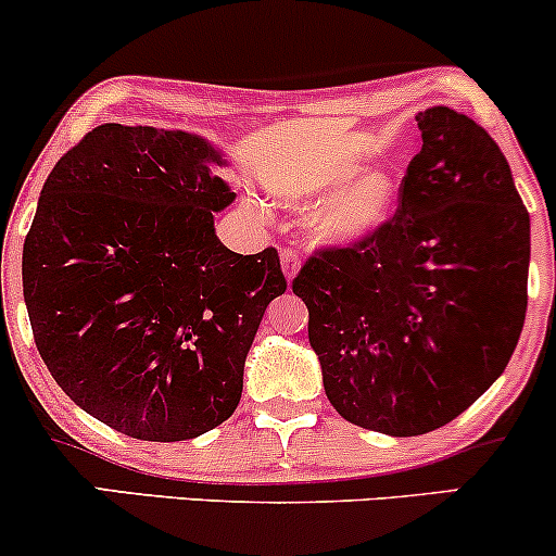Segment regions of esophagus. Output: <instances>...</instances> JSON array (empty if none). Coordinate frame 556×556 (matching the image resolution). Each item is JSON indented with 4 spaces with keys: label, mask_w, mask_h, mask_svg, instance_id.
Masks as SVG:
<instances>
[{
    "label": "esophagus",
    "mask_w": 556,
    "mask_h": 556,
    "mask_svg": "<svg viewBox=\"0 0 556 556\" xmlns=\"http://www.w3.org/2000/svg\"><path fill=\"white\" fill-rule=\"evenodd\" d=\"M298 269H300V258H298V253H295V251H290V248H285V251H282V271H285L287 282H292V279H295Z\"/></svg>",
    "instance_id": "34e87169"
}]
</instances>
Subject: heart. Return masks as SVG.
I'll return each mask as SVG.
<instances>
[{
    "label": "heart",
    "instance_id": "obj_1",
    "mask_svg": "<svg viewBox=\"0 0 556 556\" xmlns=\"http://www.w3.org/2000/svg\"><path fill=\"white\" fill-rule=\"evenodd\" d=\"M400 198L397 169H363L361 162L327 164L271 193L285 212L311 214L308 240L321 248H353L376 238L397 214Z\"/></svg>",
    "mask_w": 556,
    "mask_h": 556
}]
</instances>
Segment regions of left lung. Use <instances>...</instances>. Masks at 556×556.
<instances>
[{
    "label": "left lung",
    "mask_w": 556,
    "mask_h": 556,
    "mask_svg": "<svg viewBox=\"0 0 556 556\" xmlns=\"http://www.w3.org/2000/svg\"><path fill=\"white\" fill-rule=\"evenodd\" d=\"M418 154L394 219L305 261L292 292L344 420L418 437L504 374L528 308L531 216L494 138L468 114H416Z\"/></svg>",
    "instance_id": "obj_1"
}]
</instances>
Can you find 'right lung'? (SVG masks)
Returning a JSON list of instances; mask_svg holds the SVG:
<instances>
[{
    "mask_svg": "<svg viewBox=\"0 0 556 556\" xmlns=\"http://www.w3.org/2000/svg\"><path fill=\"white\" fill-rule=\"evenodd\" d=\"M222 149L185 130L106 123L54 164L23 245V298L49 374L88 416L143 442L225 424L266 305L274 248L216 238L235 201Z\"/></svg>",
    "mask_w": 556,
    "mask_h": 556,
    "instance_id": "1",
    "label": "right lung"
}]
</instances>
